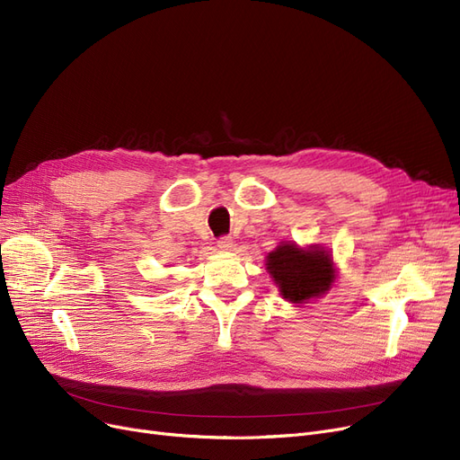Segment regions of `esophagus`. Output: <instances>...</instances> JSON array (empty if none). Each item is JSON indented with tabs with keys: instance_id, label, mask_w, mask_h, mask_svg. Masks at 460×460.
Wrapping results in <instances>:
<instances>
[{
	"instance_id": "obj_1",
	"label": "esophagus",
	"mask_w": 460,
	"mask_h": 460,
	"mask_svg": "<svg viewBox=\"0 0 460 460\" xmlns=\"http://www.w3.org/2000/svg\"><path fill=\"white\" fill-rule=\"evenodd\" d=\"M233 238L231 236H222L220 240H217V250L220 252H231L233 250Z\"/></svg>"
}]
</instances>
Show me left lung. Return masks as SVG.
<instances>
[{"mask_svg": "<svg viewBox=\"0 0 460 460\" xmlns=\"http://www.w3.org/2000/svg\"><path fill=\"white\" fill-rule=\"evenodd\" d=\"M264 261L279 296L295 305L324 296L337 278L332 252L321 244L302 248L283 240Z\"/></svg>", "mask_w": 460, "mask_h": 460, "instance_id": "8db88e82", "label": "left lung"}]
</instances>
